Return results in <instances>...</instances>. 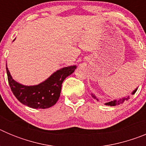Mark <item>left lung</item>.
<instances>
[{
    "mask_svg": "<svg viewBox=\"0 0 146 146\" xmlns=\"http://www.w3.org/2000/svg\"><path fill=\"white\" fill-rule=\"evenodd\" d=\"M137 88L135 89V91L132 92V94H135V92L137 91ZM91 96H92L93 98H94V99H96V100H98V99H96V97L95 96V95L94 94H91ZM129 99V97H126V98H123V99H119V100H113V101H110V102H108L105 103V105H108V106H116V105H118V104H122V103H123V102L125 101V100H128V99Z\"/></svg>",
    "mask_w": 146,
    "mask_h": 146,
    "instance_id": "1",
    "label": "left lung"
}]
</instances>
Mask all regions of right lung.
Segmentation results:
<instances>
[{
  "label": "right lung",
  "instance_id": "1",
  "mask_svg": "<svg viewBox=\"0 0 146 146\" xmlns=\"http://www.w3.org/2000/svg\"><path fill=\"white\" fill-rule=\"evenodd\" d=\"M75 69L76 66L64 67L40 84L28 86L14 80L6 65L9 84L15 97L22 104L34 109H46L53 106L60 97L62 83Z\"/></svg>",
  "mask_w": 146,
  "mask_h": 146
}]
</instances>
